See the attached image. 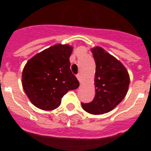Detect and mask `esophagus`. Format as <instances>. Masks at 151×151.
Wrapping results in <instances>:
<instances>
[{
  "mask_svg": "<svg viewBox=\"0 0 151 151\" xmlns=\"http://www.w3.org/2000/svg\"><path fill=\"white\" fill-rule=\"evenodd\" d=\"M77 78H78V80L79 81V82L81 83L83 81L82 78V75H81V73H78V75H77Z\"/></svg>",
  "mask_w": 151,
  "mask_h": 151,
  "instance_id": "esophagus-1",
  "label": "esophagus"
}]
</instances>
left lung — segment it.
I'll return each instance as SVG.
<instances>
[{
    "mask_svg": "<svg viewBox=\"0 0 151 151\" xmlns=\"http://www.w3.org/2000/svg\"><path fill=\"white\" fill-rule=\"evenodd\" d=\"M96 62L94 99L81 103L86 112L103 114L112 110L126 96L130 83L126 68L101 47L92 49Z\"/></svg>",
    "mask_w": 151,
    "mask_h": 151,
    "instance_id": "left-lung-1",
    "label": "left lung"
}]
</instances>
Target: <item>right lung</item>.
Segmentation results:
<instances>
[{
  "instance_id": "add662e5",
  "label": "right lung",
  "mask_w": 151,
  "mask_h": 151,
  "mask_svg": "<svg viewBox=\"0 0 151 151\" xmlns=\"http://www.w3.org/2000/svg\"><path fill=\"white\" fill-rule=\"evenodd\" d=\"M72 51L73 47L68 45H55L34 55L25 65L22 88L39 109H56L66 92L79 87L70 67Z\"/></svg>"
}]
</instances>
